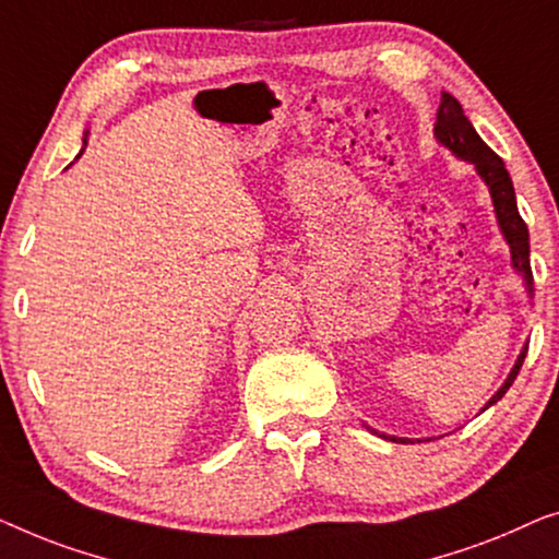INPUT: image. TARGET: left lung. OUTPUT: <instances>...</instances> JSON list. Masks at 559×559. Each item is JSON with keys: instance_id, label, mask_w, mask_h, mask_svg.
Instances as JSON below:
<instances>
[{"instance_id": "left-lung-1", "label": "left lung", "mask_w": 559, "mask_h": 559, "mask_svg": "<svg viewBox=\"0 0 559 559\" xmlns=\"http://www.w3.org/2000/svg\"><path fill=\"white\" fill-rule=\"evenodd\" d=\"M436 136H438L440 144H445L455 156H461V159H466V162H474L476 171L484 177V182L489 185V192H491V200H493V210H497L501 233H504L509 248H512L514 269L522 273L526 286H530V290H532L530 230H526V223L516 210L512 177H509V171L504 167V162H501V156L493 152V148L484 144V139L478 136L474 126H471V121L466 119V114H463L461 104L451 96V93H443V96H440V106H438V114H436ZM524 357H526V347H524L522 355H519L512 374L507 377V382L501 384L497 395L489 400V405H493L497 400L504 397V392L512 388V382L516 380L519 369H522ZM489 405H486V407H489ZM486 407H484V411H486ZM390 440H395V443H405L407 438L392 436Z\"/></svg>"}]
</instances>
